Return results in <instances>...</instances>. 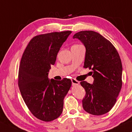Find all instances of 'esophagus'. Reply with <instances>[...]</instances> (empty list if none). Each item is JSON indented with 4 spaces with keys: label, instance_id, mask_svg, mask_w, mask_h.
<instances>
[{
    "label": "esophagus",
    "instance_id": "esophagus-1",
    "mask_svg": "<svg viewBox=\"0 0 132 132\" xmlns=\"http://www.w3.org/2000/svg\"><path fill=\"white\" fill-rule=\"evenodd\" d=\"M71 82H72V84H73V85H76L79 84V81L76 80L75 79H71Z\"/></svg>",
    "mask_w": 132,
    "mask_h": 132
}]
</instances>
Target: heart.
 <instances>
[{
  "instance_id": "b5f03b06",
  "label": "heart",
  "mask_w": 132,
  "mask_h": 132,
  "mask_svg": "<svg viewBox=\"0 0 132 132\" xmlns=\"http://www.w3.org/2000/svg\"><path fill=\"white\" fill-rule=\"evenodd\" d=\"M79 44H76V45H74V46H78Z\"/></svg>"
}]
</instances>
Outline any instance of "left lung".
<instances>
[{
    "mask_svg": "<svg viewBox=\"0 0 132 132\" xmlns=\"http://www.w3.org/2000/svg\"><path fill=\"white\" fill-rule=\"evenodd\" d=\"M86 48L84 66L92 70L93 84L80 82L86 94L82 100L85 111L94 115L105 114L114 106L122 87V64L113 45L100 34L84 30L75 34Z\"/></svg>",
    "mask_w": 132,
    "mask_h": 132,
    "instance_id": "obj_1",
    "label": "left lung"
}]
</instances>
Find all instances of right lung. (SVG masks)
<instances>
[{"label":"right lung","instance_id":"right-lung-1","mask_svg":"<svg viewBox=\"0 0 132 132\" xmlns=\"http://www.w3.org/2000/svg\"><path fill=\"white\" fill-rule=\"evenodd\" d=\"M71 31L55 32L32 38L21 57L18 84L27 107L39 120L51 121L63 111L64 98L71 85L70 79L49 80L61 46Z\"/></svg>","mask_w":132,"mask_h":132}]
</instances>
